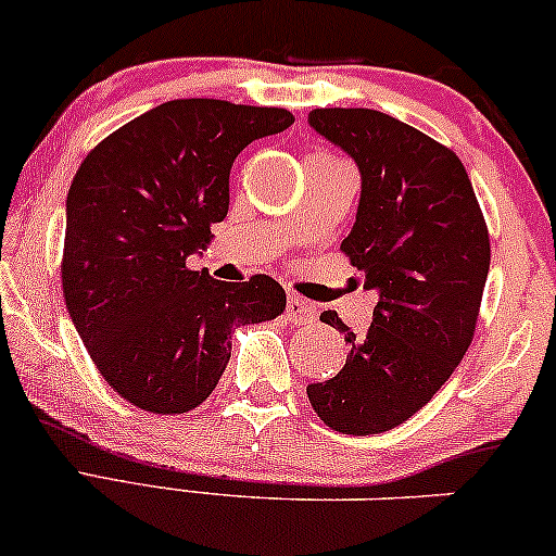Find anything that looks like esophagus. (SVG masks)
<instances>
[{
	"instance_id": "1",
	"label": "esophagus",
	"mask_w": 556,
	"mask_h": 556,
	"mask_svg": "<svg viewBox=\"0 0 556 556\" xmlns=\"http://www.w3.org/2000/svg\"><path fill=\"white\" fill-rule=\"evenodd\" d=\"M314 306L312 304H306L304 299H299V295H288V301H286V316H288V321H293V324H306V321H312L314 319Z\"/></svg>"
}]
</instances>
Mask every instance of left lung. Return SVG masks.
<instances>
[{
  "label": "left lung",
  "instance_id": "8db88e82",
  "mask_svg": "<svg viewBox=\"0 0 556 556\" xmlns=\"http://www.w3.org/2000/svg\"><path fill=\"white\" fill-rule=\"evenodd\" d=\"M308 125L340 146L363 178L342 252L378 293L355 334L334 312L321 321L350 344L331 380L306 388L329 429L380 434L427 406L470 348L490 268V237L454 150L375 110H314Z\"/></svg>",
  "mask_w": 556,
  "mask_h": 556
}]
</instances>
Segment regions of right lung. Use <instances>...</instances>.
Here are the masks:
<instances>
[{
  "label": "right lung",
  "instance_id": "right-lung-1",
  "mask_svg": "<svg viewBox=\"0 0 556 556\" xmlns=\"http://www.w3.org/2000/svg\"><path fill=\"white\" fill-rule=\"evenodd\" d=\"M293 114L222 99H173L104 137L66 201L61 280L102 378L150 414L204 403L232 355V329L283 314L270 276L214 280L186 261L229 208V170Z\"/></svg>",
  "mask_w": 556,
  "mask_h": 556
}]
</instances>
